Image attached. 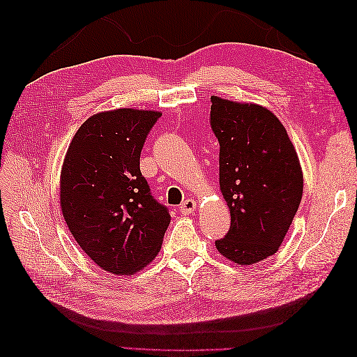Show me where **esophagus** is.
I'll use <instances>...</instances> for the list:
<instances>
[{
    "mask_svg": "<svg viewBox=\"0 0 357 357\" xmlns=\"http://www.w3.org/2000/svg\"><path fill=\"white\" fill-rule=\"evenodd\" d=\"M197 210V202L193 201V199H186V201H183V204L180 205V213L181 214H190V213H193Z\"/></svg>",
    "mask_w": 357,
    "mask_h": 357,
    "instance_id": "esophagus-1",
    "label": "esophagus"
}]
</instances>
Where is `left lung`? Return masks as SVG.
I'll return each instance as SVG.
<instances>
[{
    "label": "left lung",
    "mask_w": 357,
    "mask_h": 357,
    "mask_svg": "<svg viewBox=\"0 0 357 357\" xmlns=\"http://www.w3.org/2000/svg\"><path fill=\"white\" fill-rule=\"evenodd\" d=\"M210 125L220 144L219 181L231 228L218 250L238 265L274 255L298 211L304 178L277 116L256 104L211 96Z\"/></svg>",
    "instance_id": "1"
}]
</instances>
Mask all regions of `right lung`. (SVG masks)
<instances>
[{
  "mask_svg": "<svg viewBox=\"0 0 357 357\" xmlns=\"http://www.w3.org/2000/svg\"><path fill=\"white\" fill-rule=\"evenodd\" d=\"M160 116L134 109L93 114L63 160V219L82 250L112 274L132 275L152 262L171 222L139 171L146 138Z\"/></svg>",
  "mask_w": 357,
  "mask_h": 357,
  "instance_id": "right-lung-1",
  "label": "right lung"
}]
</instances>
